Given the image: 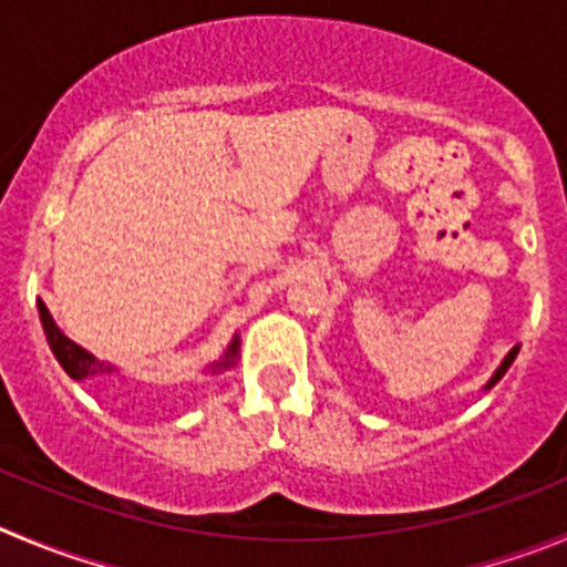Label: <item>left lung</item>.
I'll return each mask as SVG.
<instances>
[{
    "label": "left lung",
    "instance_id": "8db88e82",
    "mask_svg": "<svg viewBox=\"0 0 567 567\" xmlns=\"http://www.w3.org/2000/svg\"><path fill=\"white\" fill-rule=\"evenodd\" d=\"M517 352H520V343H515V347H512L509 352H506V358H504V361H501V367L495 369V372H492V378H489V380H486L484 391H489L492 385H495V383H498L501 378H504V374H506V369H509V367H512V361H515V358H517Z\"/></svg>",
    "mask_w": 567,
    "mask_h": 567
}]
</instances>
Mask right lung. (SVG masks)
I'll return each mask as SVG.
<instances>
[{"mask_svg": "<svg viewBox=\"0 0 567 567\" xmlns=\"http://www.w3.org/2000/svg\"><path fill=\"white\" fill-rule=\"evenodd\" d=\"M39 316H41V327H44V336H47V343H50V349H52V355H55V361L61 363L63 372H66L69 378L72 380L123 378V369L114 367V363H109V361H97V358H94L89 349H83L81 343H75L72 338L63 336L61 327L55 324V319H52V313L47 310V305L41 299H39ZM237 355H240V336L235 332V338L229 341V347L224 349V355H220L218 361H212L209 367L200 369V374L226 372V369L235 367Z\"/></svg>", "mask_w": 567, "mask_h": 567, "instance_id": "add662e5", "label": "right lung"}]
</instances>
